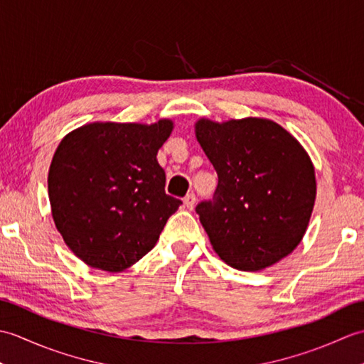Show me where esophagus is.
<instances>
[{"mask_svg": "<svg viewBox=\"0 0 364 364\" xmlns=\"http://www.w3.org/2000/svg\"><path fill=\"white\" fill-rule=\"evenodd\" d=\"M196 194L194 192H189V194L184 197V205L188 206V210H194V206H196Z\"/></svg>", "mask_w": 364, "mask_h": 364, "instance_id": "obj_1", "label": "esophagus"}]
</instances>
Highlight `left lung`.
<instances>
[{
	"instance_id": "left-lung-1",
	"label": "left lung",
	"mask_w": 364,
	"mask_h": 364,
	"mask_svg": "<svg viewBox=\"0 0 364 364\" xmlns=\"http://www.w3.org/2000/svg\"><path fill=\"white\" fill-rule=\"evenodd\" d=\"M196 136L219 176L213 200L196 211L228 266L257 272L296 249L316 200L313 162L278 123L200 119Z\"/></svg>"
}]
</instances>
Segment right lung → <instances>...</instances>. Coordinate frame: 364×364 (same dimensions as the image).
I'll return each instance as SVG.
<instances>
[{
  "mask_svg": "<svg viewBox=\"0 0 364 364\" xmlns=\"http://www.w3.org/2000/svg\"><path fill=\"white\" fill-rule=\"evenodd\" d=\"M173 129L95 122L68 133L54 153L48 197L56 228L87 266L122 272L149 253L181 200L166 194L156 154Z\"/></svg>",
  "mask_w": 364,
  "mask_h": 364,
  "instance_id": "obj_1",
  "label": "right lung"
}]
</instances>
